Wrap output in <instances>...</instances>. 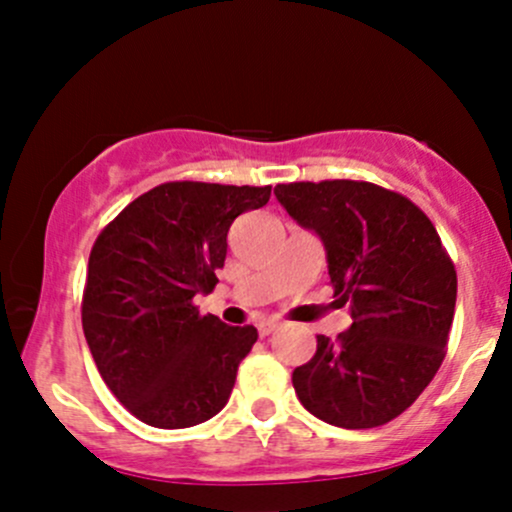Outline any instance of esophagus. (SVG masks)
<instances>
[{
  "label": "esophagus",
  "mask_w": 512,
  "mask_h": 512,
  "mask_svg": "<svg viewBox=\"0 0 512 512\" xmlns=\"http://www.w3.org/2000/svg\"><path fill=\"white\" fill-rule=\"evenodd\" d=\"M257 330H260L262 337H267V334H272V332L279 330V322H276V320H262L260 325H257Z\"/></svg>",
  "instance_id": "34e87169"
}]
</instances>
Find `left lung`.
Returning <instances> with one entry per match:
<instances>
[{
  "label": "left lung",
  "instance_id": "left-lung-1",
  "mask_svg": "<svg viewBox=\"0 0 512 512\" xmlns=\"http://www.w3.org/2000/svg\"><path fill=\"white\" fill-rule=\"evenodd\" d=\"M281 207L320 238L351 327L317 337L293 370L301 404L339 428L383 426L426 390L445 358L457 274L436 226L397 192L356 180L276 185Z\"/></svg>",
  "mask_w": 512,
  "mask_h": 512
}]
</instances>
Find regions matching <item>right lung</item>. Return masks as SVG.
<instances>
[{"mask_svg": "<svg viewBox=\"0 0 512 512\" xmlns=\"http://www.w3.org/2000/svg\"><path fill=\"white\" fill-rule=\"evenodd\" d=\"M272 187L166 182L134 199L88 257L81 322L110 392L139 421L190 428L226 407L257 330L199 315L219 284L226 236Z\"/></svg>", "mask_w": 512, "mask_h": 512, "instance_id": "add662e5", "label": "right lung"}]
</instances>
